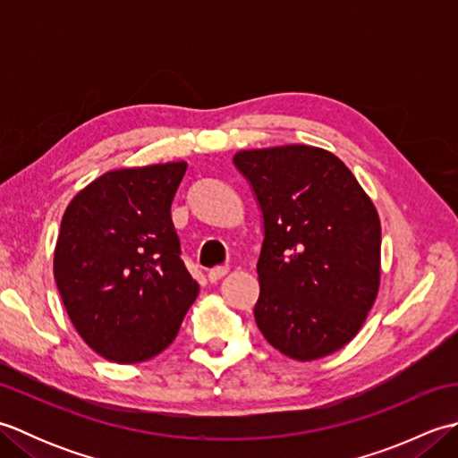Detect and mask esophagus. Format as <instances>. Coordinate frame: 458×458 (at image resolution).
Here are the masks:
<instances>
[{
    "mask_svg": "<svg viewBox=\"0 0 458 458\" xmlns=\"http://www.w3.org/2000/svg\"><path fill=\"white\" fill-rule=\"evenodd\" d=\"M226 274H228V266H216L208 271V281L210 284H216V281L222 279Z\"/></svg>",
    "mask_w": 458,
    "mask_h": 458,
    "instance_id": "1",
    "label": "esophagus"
}]
</instances>
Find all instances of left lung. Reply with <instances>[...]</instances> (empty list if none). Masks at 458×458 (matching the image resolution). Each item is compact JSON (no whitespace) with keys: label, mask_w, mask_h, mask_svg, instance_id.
Masks as SVG:
<instances>
[{"label":"left lung","mask_w":458,"mask_h":458,"mask_svg":"<svg viewBox=\"0 0 458 458\" xmlns=\"http://www.w3.org/2000/svg\"><path fill=\"white\" fill-rule=\"evenodd\" d=\"M264 220L254 317L285 356L317 360L356 336L379 287L382 228L336 155L310 145L238 151Z\"/></svg>","instance_id":"obj_1"}]
</instances>
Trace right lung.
Segmentation results:
<instances>
[{"mask_svg": "<svg viewBox=\"0 0 458 458\" xmlns=\"http://www.w3.org/2000/svg\"><path fill=\"white\" fill-rule=\"evenodd\" d=\"M184 173V161L110 171L66 207L55 248L58 293L84 343L112 362L163 352L199 295L171 220Z\"/></svg>", "mask_w": 458, "mask_h": 458, "instance_id": "add662e5", "label": "right lung"}]
</instances>
